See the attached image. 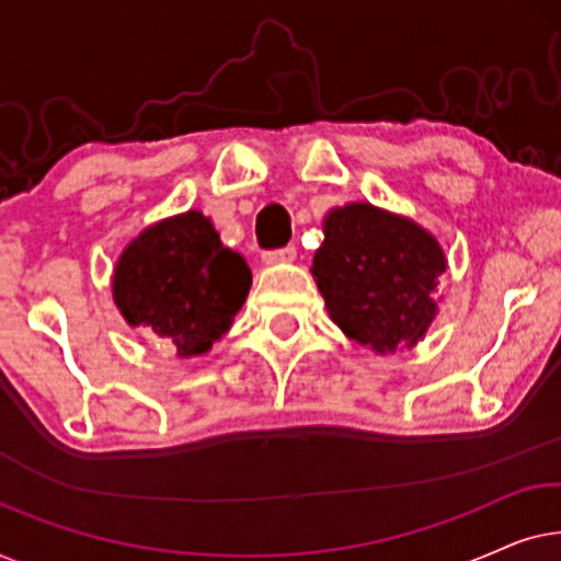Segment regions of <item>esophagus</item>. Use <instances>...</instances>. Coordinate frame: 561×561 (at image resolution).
Masks as SVG:
<instances>
[{
    "label": "esophagus",
    "instance_id": "1",
    "mask_svg": "<svg viewBox=\"0 0 561 561\" xmlns=\"http://www.w3.org/2000/svg\"><path fill=\"white\" fill-rule=\"evenodd\" d=\"M294 257H296V248H294V244H288V248H278V250L265 252L263 263L265 265H278V263H290Z\"/></svg>",
    "mask_w": 561,
    "mask_h": 561
}]
</instances>
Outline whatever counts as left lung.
Returning <instances> with one entry per match:
<instances>
[{
	"mask_svg": "<svg viewBox=\"0 0 561 561\" xmlns=\"http://www.w3.org/2000/svg\"><path fill=\"white\" fill-rule=\"evenodd\" d=\"M444 271L447 257L434 234L373 204L329 211L311 265L334 324L380 355L426 334Z\"/></svg>",
	"mask_w": 561,
	"mask_h": 561,
	"instance_id": "left-lung-1",
	"label": "left lung"
}]
</instances>
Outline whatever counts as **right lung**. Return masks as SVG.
<instances>
[{
  "label": "right lung",
  "instance_id": "right-lung-1",
  "mask_svg": "<svg viewBox=\"0 0 561 561\" xmlns=\"http://www.w3.org/2000/svg\"><path fill=\"white\" fill-rule=\"evenodd\" d=\"M252 273L225 248L211 219L186 211L135 237L114 267V304L129 327H148L179 357L211 350L250 294Z\"/></svg>",
  "mask_w": 561,
  "mask_h": 561
}]
</instances>
